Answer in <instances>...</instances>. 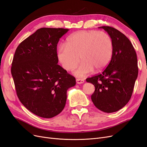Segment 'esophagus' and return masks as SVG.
Instances as JSON below:
<instances>
[{"mask_svg": "<svg viewBox=\"0 0 147 147\" xmlns=\"http://www.w3.org/2000/svg\"><path fill=\"white\" fill-rule=\"evenodd\" d=\"M77 84H83L84 83V80L83 79H77L76 80Z\"/></svg>", "mask_w": 147, "mask_h": 147, "instance_id": "1", "label": "esophagus"}]
</instances>
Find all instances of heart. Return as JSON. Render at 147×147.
Returning <instances> with one entry per match:
<instances>
[{
    "label": "heart",
    "mask_w": 147,
    "mask_h": 147,
    "mask_svg": "<svg viewBox=\"0 0 147 147\" xmlns=\"http://www.w3.org/2000/svg\"><path fill=\"white\" fill-rule=\"evenodd\" d=\"M58 47L57 58L63 67L70 71L82 61L74 74L84 77L93 69L101 71L110 63L113 55V42L109 34L97 31H80L70 36L66 44Z\"/></svg>",
    "instance_id": "b5f03b06"
}]
</instances>
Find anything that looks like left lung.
Instances as JSON below:
<instances>
[{
	"label": "left lung",
	"mask_w": 147,
	"mask_h": 147,
	"mask_svg": "<svg viewBox=\"0 0 147 147\" xmlns=\"http://www.w3.org/2000/svg\"><path fill=\"white\" fill-rule=\"evenodd\" d=\"M113 42V51L104 71L86 79L95 87L91 99L104 112L113 113L124 107L130 100L138 75L137 55L129 39L110 26H101Z\"/></svg>",
	"instance_id": "left-lung-1"
}]
</instances>
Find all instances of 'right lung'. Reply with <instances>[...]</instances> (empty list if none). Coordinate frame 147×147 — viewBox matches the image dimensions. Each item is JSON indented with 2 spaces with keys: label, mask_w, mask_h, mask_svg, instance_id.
Returning <instances> with one entry per match:
<instances>
[{
  "label": "right lung",
  "mask_w": 147,
  "mask_h": 147,
  "mask_svg": "<svg viewBox=\"0 0 147 147\" xmlns=\"http://www.w3.org/2000/svg\"><path fill=\"white\" fill-rule=\"evenodd\" d=\"M69 29L42 28L17 47L11 67L17 96L32 113L51 118L66 105L75 78L58 65L57 46Z\"/></svg>",
  "instance_id": "add662e5"
}]
</instances>
